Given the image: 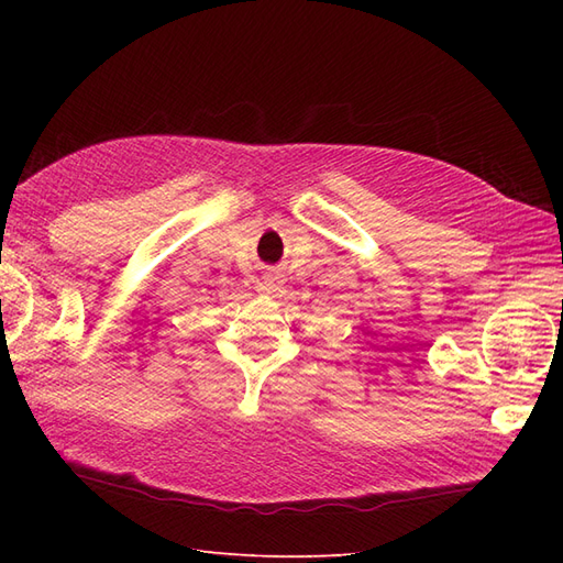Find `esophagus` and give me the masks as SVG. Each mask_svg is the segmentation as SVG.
Instances as JSON below:
<instances>
[{"mask_svg": "<svg viewBox=\"0 0 563 563\" xmlns=\"http://www.w3.org/2000/svg\"><path fill=\"white\" fill-rule=\"evenodd\" d=\"M284 272L282 269H277V267H267L265 272H263V288L267 294H275V291H279V288L284 286Z\"/></svg>", "mask_w": 563, "mask_h": 563, "instance_id": "34e87169", "label": "esophagus"}]
</instances>
